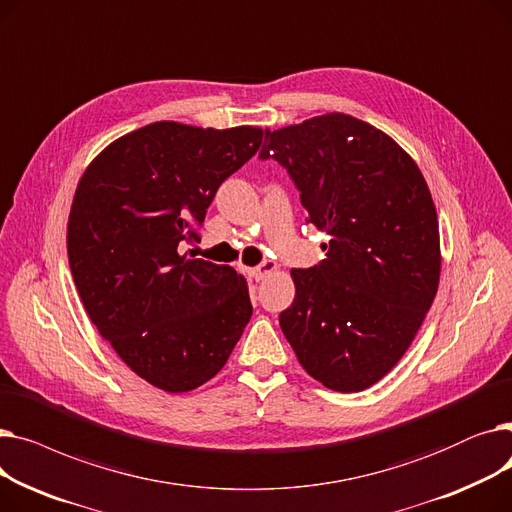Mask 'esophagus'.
Instances as JSON below:
<instances>
[{
    "instance_id": "obj_1",
    "label": "esophagus",
    "mask_w": 512,
    "mask_h": 512,
    "mask_svg": "<svg viewBox=\"0 0 512 512\" xmlns=\"http://www.w3.org/2000/svg\"><path fill=\"white\" fill-rule=\"evenodd\" d=\"M276 270H278V263H274V261H263L261 265L251 267V270H249V276H251V278H255V280L259 282V280L267 278L270 274H274Z\"/></svg>"
}]
</instances>
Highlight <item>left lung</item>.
<instances>
[{
    "instance_id": "obj_1",
    "label": "left lung",
    "mask_w": 512,
    "mask_h": 512,
    "mask_svg": "<svg viewBox=\"0 0 512 512\" xmlns=\"http://www.w3.org/2000/svg\"><path fill=\"white\" fill-rule=\"evenodd\" d=\"M301 191L307 222L330 234L326 259L290 270L280 328L303 369L336 392H361L402 359L440 284L436 205L415 159L355 116L332 112L265 128Z\"/></svg>"
}]
</instances>
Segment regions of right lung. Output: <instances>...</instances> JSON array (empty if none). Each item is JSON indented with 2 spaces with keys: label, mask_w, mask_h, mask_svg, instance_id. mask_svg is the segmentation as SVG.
Returning <instances> with one entry per match:
<instances>
[{
  "label": "right lung",
  "mask_w": 512,
  "mask_h": 512,
  "mask_svg": "<svg viewBox=\"0 0 512 512\" xmlns=\"http://www.w3.org/2000/svg\"><path fill=\"white\" fill-rule=\"evenodd\" d=\"M259 126L161 120L107 145L80 176L66 247L97 332L151 386L191 392L218 373L253 315L245 276L193 259L220 184L245 166Z\"/></svg>",
  "instance_id": "obj_1"
}]
</instances>
